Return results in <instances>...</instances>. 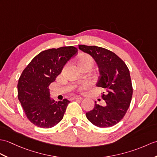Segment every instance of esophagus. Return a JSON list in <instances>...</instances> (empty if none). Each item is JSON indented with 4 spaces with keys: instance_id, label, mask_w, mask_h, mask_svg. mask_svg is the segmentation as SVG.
<instances>
[{
    "instance_id": "34e87169",
    "label": "esophagus",
    "mask_w": 157,
    "mask_h": 157,
    "mask_svg": "<svg viewBox=\"0 0 157 157\" xmlns=\"http://www.w3.org/2000/svg\"><path fill=\"white\" fill-rule=\"evenodd\" d=\"M82 100V98L80 96H74V97L71 98V100Z\"/></svg>"
}]
</instances>
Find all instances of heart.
<instances>
[{"instance_id":"obj_1","label":"heart","mask_w":157,"mask_h":157,"mask_svg":"<svg viewBox=\"0 0 157 157\" xmlns=\"http://www.w3.org/2000/svg\"><path fill=\"white\" fill-rule=\"evenodd\" d=\"M82 62H92L93 63V59L92 57L89 56H82V57H79L78 60V63H82ZM91 86V82L89 80H85L83 82L81 83L79 87V90L82 91L83 90H85L89 86Z\"/></svg>"}]
</instances>
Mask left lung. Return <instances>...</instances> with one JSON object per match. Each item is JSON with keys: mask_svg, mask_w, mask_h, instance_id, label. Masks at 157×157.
<instances>
[{"mask_svg": "<svg viewBox=\"0 0 157 157\" xmlns=\"http://www.w3.org/2000/svg\"><path fill=\"white\" fill-rule=\"evenodd\" d=\"M79 49L96 61L100 72L96 86L105 90L101 96L106 104L102 106L95 101L93 110L86 113V117L100 128L114 126L124 116L132 99L133 90L128 68L117 55L103 47L79 45Z\"/></svg>", "mask_w": 157, "mask_h": 157, "instance_id": "obj_1", "label": "left lung"}]
</instances>
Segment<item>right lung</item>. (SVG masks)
Instances as JSON below:
<instances>
[{
	"label": "right lung",
	"instance_id": "1",
	"mask_svg": "<svg viewBox=\"0 0 157 157\" xmlns=\"http://www.w3.org/2000/svg\"><path fill=\"white\" fill-rule=\"evenodd\" d=\"M77 53L78 49L73 46L43 51L22 72L17 85L18 98L27 118L35 126L52 128L63 119L70 101L52 100L49 86Z\"/></svg>",
	"mask_w": 157,
	"mask_h": 157
}]
</instances>
